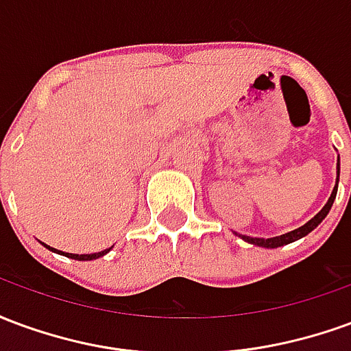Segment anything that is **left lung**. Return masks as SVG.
<instances>
[{
    "instance_id": "8db88e82",
    "label": "left lung",
    "mask_w": 351,
    "mask_h": 351,
    "mask_svg": "<svg viewBox=\"0 0 351 351\" xmlns=\"http://www.w3.org/2000/svg\"><path fill=\"white\" fill-rule=\"evenodd\" d=\"M339 175H340V158L337 161V186H335V190H332L331 197L329 201L325 203V206L319 210V213L312 218L310 221H306L304 226H301L299 229H295V231H289L286 235H280V237H272V239H256V237H246V235H239L243 241L250 244H256V246H261V248H278V246H284V244H289V243H295V241H299L302 239L304 235H308L310 231H314V229L325 220V216L329 214L332 206V201L337 197V190H339Z\"/></svg>"
}]
</instances>
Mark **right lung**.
I'll use <instances>...</instances> for the list:
<instances>
[{"label": "right lung", "mask_w": 351, "mask_h": 351, "mask_svg": "<svg viewBox=\"0 0 351 351\" xmlns=\"http://www.w3.org/2000/svg\"><path fill=\"white\" fill-rule=\"evenodd\" d=\"M45 246H47V244H45ZM47 248H49V250H52V252H58V254H62V256H65V258L79 259V261H92V259H97V258H101V256H105V254L110 250V248H108V250L97 252V254H80V256H79V254H67V252H60V250H56V248H50V246H47Z\"/></svg>", "instance_id": "add662e5"}]
</instances>
